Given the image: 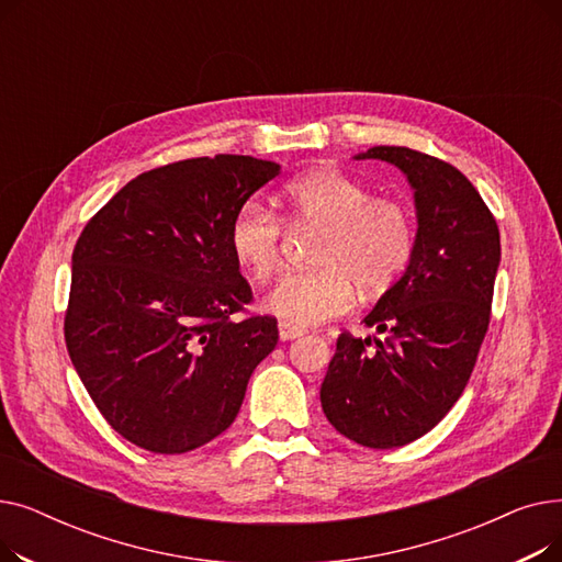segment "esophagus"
Here are the masks:
<instances>
[{"label":"esophagus","instance_id":"34e87169","mask_svg":"<svg viewBox=\"0 0 562 562\" xmlns=\"http://www.w3.org/2000/svg\"><path fill=\"white\" fill-rule=\"evenodd\" d=\"M278 333H280L282 341H291V339H296V337L303 335L301 328H296V326H293V323H286V321L278 323Z\"/></svg>","mask_w":562,"mask_h":562}]
</instances>
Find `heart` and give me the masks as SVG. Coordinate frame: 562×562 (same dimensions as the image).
Instances as JSON below:
<instances>
[{
  "mask_svg": "<svg viewBox=\"0 0 562 562\" xmlns=\"http://www.w3.org/2000/svg\"><path fill=\"white\" fill-rule=\"evenodd\" d=\"M286 216L293 225L323 227L314 246L316 269L286 273L263 305L293 326H321L344 314L356 301L387 291L415 255V223L396 200L373 198V191L352 177L321 168L284 187ZM284 236L282 218L246 200L229 223V250L252 280L271 278L280 266Z\"/></svg>",
  "mask_w": 562,
  "mask_h": 562,
  "instance_id": "heart-1",
  "label": "heart"
}]
</instances>
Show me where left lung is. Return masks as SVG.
Listing matches in <instances>:
<instances>
[{
    "instance_id": "1",
    "label": "left lung",
    "mask_w": 562,
    "mask_h": 562,
    "mask_svg": "<svg viewBox=\"0 0 562 562\" xmlns=\"http://www.w3.org/2000/svg\"><path fill=\"white\" fill-rule=\"evenodd\" d=\"M356 159L407 177L417 241L401 280L364 316L385 337L339 335L321 405L344 437L396 449L432 430L467 387L490 326L501 239L481 193L451 164L398 145Z\"/></svg>"
}]
</instances>
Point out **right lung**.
I'll use <instances>...</instances> for the list:
<instances>
[{
  "mask_svg": "<svg viewBox=\"0 0 562 562\" xmlns=\"http://www.w3.org/2000/svg\"><path fill=\"white\" fill-rule=\"evenodd\" d=\"M280 175L216 155L147 170L86 223L72 252L66 346L109 426L153 453H187L239 415L278 344L229 250L234 212Z\"/></svg>",
  "mask_w": 562,
  "mask_h": 562,
  "instance_id": "1",
  "label": "right lung"
}]
</instances>
